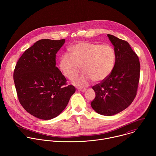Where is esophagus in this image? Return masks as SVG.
<instances>
[{"label":"esophagus","mask_w":156,"mask_h":156,"mask_svg":"<svg viewBox=\"0 0 156 156\" xmlns=\"http://www.w3.org/2000/svg\"><path fill=\"white\" fill-rule=\"evenodd\" d=\"M78 90L79 91L84 92V91H86V89H84V88H78Z\"/></svg>","instance_id":"1"}]
</instances>
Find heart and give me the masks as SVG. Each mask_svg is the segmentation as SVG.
Returning <instances> with one entry per match:
<instances>
[{"instance_id":"b5f03b06","label":"heart","mask_w":156,"mask_h":156,"mask_svg":"<svg viewBox=\"0 0 156 156\" xmlns=\"http://www.w3.org/2000/svg\"><path fill=\"white\" fill-rule=\"evenodd\" d=\"M70 51V54H64L60 57L59 67L64 76L72 80L78 75L82 66L84 73L73 81L78 86H86L92 80L102 81L114 68L115 54L108 44L81 41L74 44Z\"/></svg>"}]
</instances>
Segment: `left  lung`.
Here are the masks:
<instances>
[{"label":"left lung","instance_id":"8db88e82","mask_svg":"<svg viewBox=\"0 0 156 156\" xmlns=\"http://www.w3.org/2000/svg\"><path fill=\"white\" fill-rule=\"evenodd\" d=\"M114 46L115 63L110 75L92 87L96 97L91 105L101 115L111 116L126 108L135 99L138 87L140 63L126 41L107 34Z\"/></svg>","mask_w":156,"mask_h":156}]
</instances>
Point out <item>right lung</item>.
<instances>
[{"label":"right lung","mask_w":156,"mask_h":156,"mask_svg":"<svg viewBox=\"0 0 156 156\" xmlns=\"http://www.w3.org/2000/svg\"><path fill=\"white\" fill-rule=\"evenodd\" d=\"M65 39L37 41L18 59L13 80L20 104L31 115L50 120L67 105L76 89L67 85L55 66L56 54Z\"/></svg>","instance_id":"1"}]
</instances>
